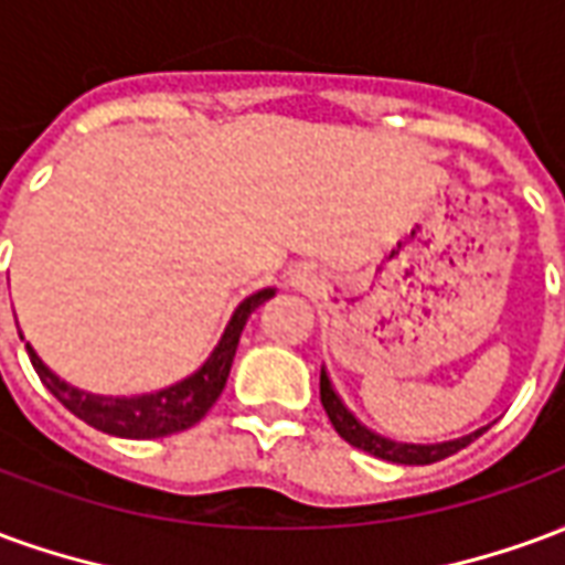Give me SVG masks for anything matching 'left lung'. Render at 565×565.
<instances>
[{"label":"left lung","mask_w":565,"mask_h":565,"mask_svg":"<svg viewBox=\"0 0 565 565\" xmlns=\"http://www.w3.org/2000/svg\"><path fill=\"white\" fill-rule=\"evenodd\" d=\"M320 403L327 408V417H330V424L335 426V433H339L348 445L366 450V454L379 457V460L399 462V466H426V462L445 460V457L466 448L469 441H475V438L487 429V426H481V429H475L469 436L450 438V441H433V445H415V441H396V438L381 436L375 429H369L366 424H360L354 412L342 403V396L332 387L330 372H327V369H320Z\"/></svg>","instance_id":"8db88e82"}]
</instances>
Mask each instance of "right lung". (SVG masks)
Segmentation results:
<instances>
[{
  "label": "right lung",
  "instance_id": "1",
  "mask_svg": "<svg viewBox=\"0 0 565 565\" xmlns=\"http://www.w3.org/2000/svg\"><path fill=\"white\" fill-rule=\"evenodd\" d=\"M275 296V287H263L245 296L235 311L226 320L221 339L214 344V351L205 356V363L190 372L186 379L174 381L169 387L150 393H136V396H103V393L81 391L63 381L56 372L44 366V360L35 354V348L26 342V354H30L32 369L39 372V379L47 391L54 393L60 403L66 405L68 412L81 417L84 424L103 429L108 436L120 438H162L190 429L209 415V408L217 403V396L226 387L230 369H233L235 348L242 339L247 318L257 311L266 299ZM23 339V335H20Z\"/></svg>",
  "mask_w": 565,
  "mask_h": 565
}]
</instances>
